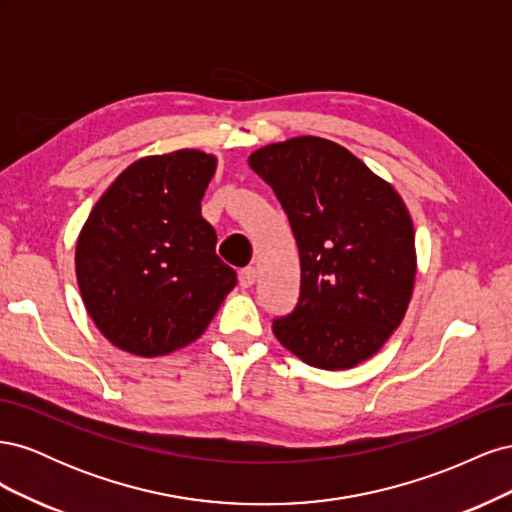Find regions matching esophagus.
I'll list each match as a JSON object with an SVG mask.
<instances>
[{"instance_id":"1","label":"esophagus","mask_w":512,"mask_h":512,"mask_svg":"<svg viewBox=\"0 0 512 512\" xmlns=\"http://www.w3.org/2000/svg\"><path fill=\"white\" fill-rule=\"evenodd\" d=\"M254 282H256V269H254V267L241 269V273H239V284H241L243 288H250V286H254Z\"/></svg>"}]
</instances>
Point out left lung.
<instances>
[{
  "instance_id": "obj_1",
  "label": "left lung",
  "mask_w": 512,
  "mask_h": 512,
  "mask_svg": "<svg viewBox=\"0 0 512 512\" xmlns=\"http://www.w3.org/2000/svg\"><path fill=\"white\" fill-rule=\"evenodd\" d=\"M247 162L273 188L299 247V303L273 320L275 337L312 367L367 361L412 299L416 247L406 203L354 153L320 136L260 147Z\"/></svg>"
}]
</instances>
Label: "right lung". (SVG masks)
<instances>
[{"label": "right lung", "mask_w": 512, "mask_h": 512, "mask_svg": "<svg viewBox=\"0 0 512 512\" xmlns=\"http://www.w3.org/2000/svg\"><path fill=\"white\" fill-rule=\"evenodd\" d=\"M218 158L198 149L147 156L108 185L76 241L87 314L123 352L164 356L205 333L237 273L215 254L200 200Z\"/></svg>", "instance_id": "right-lung-1"}]
</instances>
